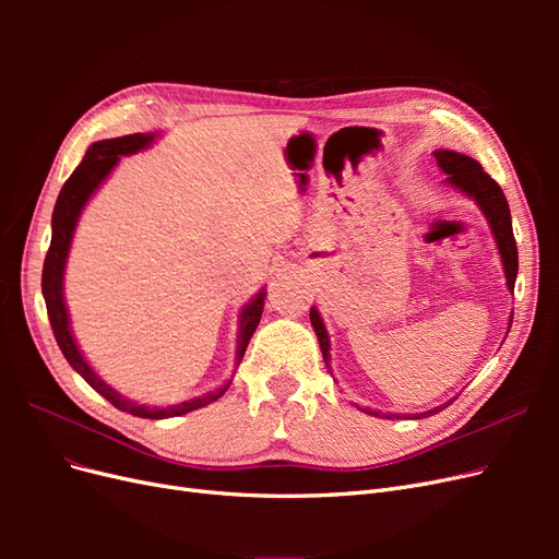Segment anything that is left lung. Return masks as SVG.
I'll use <instances>...</instances> for the list:
<instances>
[{
  "instance_id": "obj_1",
  "label": "left lung",
  "mask_w": 559,
  "mask_h": 559,
  "mask_svg": "<svg viewBox=\"0 0 559 559\" xmlns=\"http://www.w3.org/2000/svg\"><path fill=\"white\" fill-rule=\"evenodd\" d=\"M433 158L438 163V167L445 173V183L452 186L460 193H464L466 198H471L476 202L478 210L483 212V216L487 218V226L495 235V242L499 249V259L503 265V275H506V286H509V292H513L515 286V277H518V247H515V238H513V224H511V210H509V202H506L503 191L499 189V183L489 177L480 163L473 160L471 156L464 154H456V151H448V148H438L433 151ZM310 321H312V329L317 333V341L321 347V354H324V361L329 366L331 361V341H329V333L324 321H321L319 310L312 306L310 308ZM511 321L509 319V329H511ZM331 368V366H329ZM452 403V401H448ZM448 403L438 405V408L425 411V413H415V415H394V413H378V411H370V408H357L368 413V415H376V417H386V419H401V417H413V419H421V417H429L441 413L443 408H448Z\"/></svg>"
}]
</instances>
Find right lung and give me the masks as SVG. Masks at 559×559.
I'll return each instance as SVG.
<instances>
[{"label":"right lung","instance_id":"right-lung-1","mask_svg":"<svg viewBox=\"0 0 559 559\" xmlns=\"http://www.w3.org/2000/svg\"><path fill=\"white\" fill-rule=\"evenodd\" d=\"M156 138H158V132H134V134H126V138L99 140L88 146L86 156H83V160L79 163L72 177L64 181L62 191L56 200L53 218H50V228H53V235H50V247H48L46 261H44V273H41V294L46 300L48 319H50V326H53V335L64 354V359L70 361V366L95 389L99 396H105L111 405H116L118 411L130 413L134 417H144V419H167V417H177V415H186V413L198 411V408H205V405H210L212 401L222 399L233 382V378H230L222 386H216L214 392L200 394V396H193L189 401H181L175 405H165V408H158V405L151 408V405H142L138 401L123 396L121 392H116L111 384H107L103 378H99L93 370V366L86 361V357H83V352L79 349V345L74 341L70 312H67V302H64V267H67V257H70V247H72L79 216H81L83 207L88 205V200L95 195V191L114 173V167L121 163V156L140 154V151L154 144ZM263 300H265V289H261L240 310L235 366L242 361L245 349L249 345V337L259 326L261 314H263Z\"/></svg>","mask_w":559,"mask_h":559}]
</instances>
